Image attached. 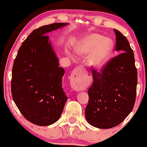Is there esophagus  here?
I'll use <instances>...</instances> for the list:
<instances>
[{
  "label": "esophagus",
  "mask_w": 147,
  "mask_h": 147,
  "mask_svg": "<svg viewBox=\"0 0 147 147\" xmlns=\"http://www.w3.org/2000/svg\"><path fill=\"white\" fill-rule=\"evenodd\" d=\"M70 84L73 90L76 91H82L86 89V84L84 80V74L78 70H75L70 76Z\"/></svg>",
  "instance_id": "34e87169"
}]
</instances>
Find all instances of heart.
<instances>
[{"instance_id": "heart-1", "label": "heart", "mask_w": 147, "mask_h": 147, "mask_svg": "<svg viewBox=\"0 0 147 147\" xmlns=\"http://www.w3.org/2000/svg\"><path fill=\"white\" fill-rule=\"evenodd\" d=\"M76 53L86 57V64L92 70H99L109 59L112 45L109 38L98 34H91L84 37L76 45Z\"/></svg>"}]
</instances>
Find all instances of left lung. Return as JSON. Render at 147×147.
<instances>
[{"label":"left lung","mask_w":147,"mask_h":147,"mask_svg":"<svg viewBox=\"0 0 147 147\" xmlns=\"http://www.w3.org/2000/svg\"><path fill=\"white\" fill-rule=\"evenodd\" d=\"M115 50L121 53L101 69L92 70L93 83L88 90L85 109L88 122L99 129H111L122 123L134 106L138 84L135 58L127 38L114 29Z\"/></svg>","instance_id":"obj_1"}]
</instances>
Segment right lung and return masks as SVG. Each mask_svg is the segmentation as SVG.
<instances>
[{
    "mask_svg": "<svg viewBox=\"0 0 147 147\" xmlns=\"http://www.w3.org/2000/svg\"><path fill=\"white\" fill-rule=\"evenodd\" d=\"M55 23L35 29L18 50L12 68L13 100L24 117L38 126L56 122L68 99L62 88L65 71L59 67L49 32L66 25Z\"/></svg>",
    "mask_w": 147,
    "mask_h": 147,
    "instance_id": "1",
    "label": "right lung"
}]
</instances>
